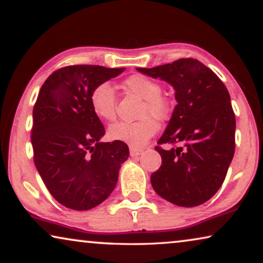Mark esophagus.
Listing matches in <instances>:
<instances>
[{"instance_id": "obj_1", "label": "esophagus", "mask_w": 263, "mask_h": 263, "mask_svg": "<svg viewBox=\"0 0 263 263\" xmlns=\"http://www.w3.org/2000/svg\"><path fill=\"white\" fill-rule=\"evenodd\" d=\"M143 153L142 149H136V147H130V155L132 157H136V156H139L140 154Z\"/></svg>"}]
</instances>
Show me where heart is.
Instances as JSON below:
<instances>
[{
  "label": "heart",
  "instance_id": "obj_1",
  "mask_svg": "<svg viewBox=\"0 0 263 263\" xmlns=\"http://www.w3.org/2000/svg\"><path fill=\"white\" fill-rule=\"evenodd\" d=\"M127 93L143 99L139 107V120L133 123L120 121L108 128V138L126 143L132 147H142L156 135L158 124L155 121H165L172 114V102L162 94L163 88L157 81L135 73L121 82ZM91 110L99 119L113 121L117 116V95L108 83H100L93 88L89 95Z\"/></svg>",
  "mask_w": 263,
  "mask_h": 263
}]
</instances>
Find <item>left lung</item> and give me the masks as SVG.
Segmentation results:
<instances>
[{
  "instance_id": "8db88e82",
  "label": "left lung",
  "mask_w": 263,
  "mask_h": 263,
  "mask_svg": "<svg viewBox=\"0 0 263 263\" xmlns=\"http://www.w3.org/2000/svg\"><path fill=\"white\" fill-rule=\"evenodd\" d=\"M137 70L172 84L177 101L155 146L163 163L151 174L155 192L177 206L204 204L223 184L235 154L236 118L227 87L193 58ZM163 143L173 147L165 151Z\"/></svg>"
}]
</instances>
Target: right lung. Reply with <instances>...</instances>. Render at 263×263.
<instances>
[{"label": "right lung", "instance_id": "1", "mask_svg": "<svg viewBox=\"0 0 263 263\" xmlns=\"http://www.w3.org/2000/svg\"><path fill=\"white\" fill-rule=\"evenodd\" d=\"M124 70L69 65L40 88L33 107V160L51 195L68 209L90 210L106 200L130 155L123 142H100L106 131L89 103L95 86Z\"/></svg>", "mask_w": 263, "mask_h": 263}]
</instances>
